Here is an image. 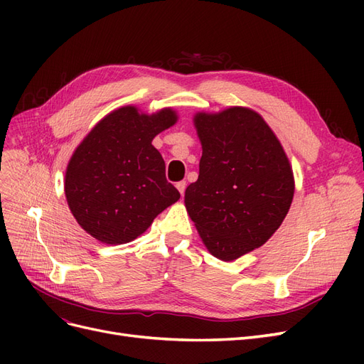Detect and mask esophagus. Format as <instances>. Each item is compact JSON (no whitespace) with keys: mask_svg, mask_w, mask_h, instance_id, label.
Returning a JSON list of instances; mask_svg holds the SVG:
<instances>
[{"mask_svg":"<svg viewBox=\"0 0 364 364\" xmlns=\"http://www.w3.org/2000/svg\"><path fill=\"white\" fill-rule=\"evenodd\" d=\"M185 186H186V182L185 181H181V182H178L176 183V188H178V191L183 196V193H185Z\"/></svg>","mask_w":364,"mask_h":364,"instance_id":"1","label":"esophagus"}]
</instances>
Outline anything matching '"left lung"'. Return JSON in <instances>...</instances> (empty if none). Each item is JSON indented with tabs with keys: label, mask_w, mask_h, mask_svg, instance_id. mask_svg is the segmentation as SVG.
I'll return each instance as SVG.
<instances>
[{
	"label": "left lung",
	"mask_w": 364,
	"mask_h": 364,
	"mask_svg": "<svg viewBox=\"0 0 364 364\" xmlns=\"http://www.w3.org/2000/svg\"><path fill=\"white\" fill-rule=\"evenodd\" d=\"M193 121L202 158L185 208L209 253L234 261L262 246L284 222L294 194L291 164L253 109L197 112Z\"/></svg>",
	"instance_id": "obj_1"
}]
</instances>
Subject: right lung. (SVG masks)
<instances>
[{"label": "right lung", "mask_w": 364, "mask_h": 364, "mask_svg": "<svg viewBox=\"0 0 364 364\" xmlns=\"http://www.w3.org/2000/svg\"><path fill=\"white\" fill-rule=\"evenodd\" d=\"M178 118L171 107L144 114L136 106H121L77 146L63 185L70 211L85 232L106 245L130 243L179 200L151 144Z\"/></svg>", "instance_id": "right-lung-1"}]
</instances>
